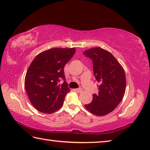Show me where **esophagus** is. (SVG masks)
<instances>
[{
  "mask_svg": "<svg viewBox=\"0 0 150 150\" xmlns=\"http://www.w3.org/2000/svg\"><path fill=\"white\" fill-rule=\"evenodd\" d=\"M75 92H77V93H80L83 92V89H82V88H76V89H75Z\"/></svg>",
  "mask_w": 150,
  "mask_h": 150,
  "instance_id": "1",
  "label": "esophagus"
}]
</instances>
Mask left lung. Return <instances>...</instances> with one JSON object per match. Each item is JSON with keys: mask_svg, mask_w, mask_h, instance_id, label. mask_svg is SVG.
Wrapping results in <instances>:
<instances>
[{"mask_svg": "<svg viewBox=\"0 0 150 150\" xmlns=\"http://www.w3.org/2000/svg\"><path fill=\"white\" fill-rule=\"evenodd\" d=\"M93 63V73L99 83L98 93L94 94L93 100L85 105L93 115H108L117 107L124 96L126 80L124 70L112 54L101 47H93L84 52Z\"/></svg>", "mask_w": 150, "mask_h": 150, "instance_id": "obj_1", "label": "left lung"}]
</instances>
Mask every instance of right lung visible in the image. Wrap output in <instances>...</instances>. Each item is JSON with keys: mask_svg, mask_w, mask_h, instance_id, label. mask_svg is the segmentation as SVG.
<instances>
[{"mask_svg": "<svg viewBox=\"0 0 150 150\" xmlns=\"http://www.w3.org/2000/svg\"><path fill=\"white\" fill-rule=\"evenodd\" d=\"M75 48L55 47L37 55L27 70L25 89L32 105L41 112L52 114L62 107L70 88L65 81L64 67ZM64 81L62 84L60 81Z\"/></svg>", "mask_w": 150, "mask_h": 150, "instance_id": "right-lung-1", "label": "right lung"}]
</instances>
